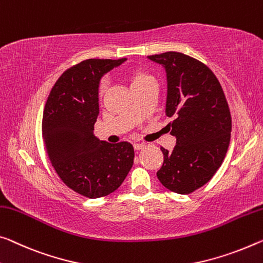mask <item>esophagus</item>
<instances>
[{
	"label": "esophagus",
	"mask_w": 263,
	"mask_h": 263,
	"mask_svg": "<svg viewBox=\"0 0 263 263\" xmlns=\"http://www.w3.org/2000/svg\"><path fill=\"white\" fill-rule=\"evenodd\" d=\"M145 147H147V144L145 143H135L134 144L135 151H141V149H144Z\"/></svg>",
	"instance_id": "obj_1"
}]
</instances>
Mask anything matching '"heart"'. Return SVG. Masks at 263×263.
Listing matches in <instances>:
<instances>
[{"label": "heart", "mask_w": 263, "mask_h": 263, "mask_svg": "<svg viewBox=\"0 0 263 263\" xmlns=\"http://www.w3.org/2000/svg\"><path fill=\"white\" fill-rule=\"evenodd\" d=\"M128 79H129V84H130V89L132 88H135V87H139L141 84H143L145 82H148V81H152V76H149L148 74H145V72L141 71L139 69H134V70H130L128 74Z\"/></svg>", "instance_id": "heart-1"}]
</instances>
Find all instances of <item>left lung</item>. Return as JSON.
<instances>
[{"instance_id": "left-lung-1", "label": "left lung", "mask_w": 263, "mask_h": 263, "mask_svg": "<svg viewBox=\"0 0 263 263\" xmlns=\"http://www.w3.org/2000/svg\"><path fill=\"white\" fill-rule=\"evenodd\" d=\"M167 78L165 115L176 139L172 152L161 148L163 164L156 173L165 188L189 194L212 179L227 153L232 118L223 90L207 66L182 52L148 56Z\"/></svg>"}]
</instances>
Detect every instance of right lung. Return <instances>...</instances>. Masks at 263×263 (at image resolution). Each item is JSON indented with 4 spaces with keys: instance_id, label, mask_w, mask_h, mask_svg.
Here are the masks:
<instances>
[{
    "instance_id": "1",
    "label": "right lung",
    "mask_w": 263,
    "mask_h": 263,
    "mask_svg": "<svg viewBox=\"0 0 263 263\" xmlns=\"http://www.w3.org/2000/svg\"><path fill=\"white\" fill-rule=\"evenodd\" d=\"M126 60L89 59L69 68L44 107L42 135L52 167L68 187L89 199L115 192L134 163L130 143H108L94 134L101 79Z\"/></svg>"
}]
</instances>
